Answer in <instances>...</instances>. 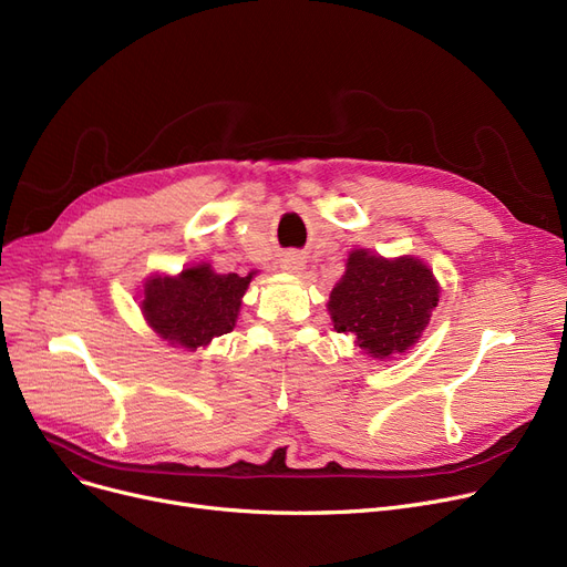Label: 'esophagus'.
Segmentation results:
<instances>
[{"label": "esophagus", "instance_id": "1", "mask_svg": "<svg viewBox=\"0 0 567 567\" xmlns=\"http://www.w3.org/2000/svg\"><path fill=\"white\" fill-rule=\"evenodd\" d=\"M280 268L287 274H301L303 271V257L299 252H285L280 259Z\"/></svg>", "mask_w": 567, "mask_h": 567}]
</instances>
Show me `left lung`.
Here are the masks:
<instances>
[{
	"instance_id": "left-lung-1",
	"label": "left lung",
	"mask_w": 567,
	"mask_h": 567,
	"mask_svg": "<svg viewBox=\"0 0 567 567\" xmlns=\"http://www.w3.org/2000/svg\"><path fill=\"white\" fill-rule=\"evenodd\" d=\"M439 303L432 268L411 255L385 259L365 248L349 252L329 312L338 333L351 336L372 359H393L419 342Z\"/></svg>"
}]
</instances>
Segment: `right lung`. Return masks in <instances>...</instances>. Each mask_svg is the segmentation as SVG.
Instances as JSON below:
<instances>
[{
    "instance_id": "add662e5",
    "label": "right lung",
    "mask_w": 567,
    "mask_h": 567,
    "mask_svg": "<svg viewBox=\"0 0 567 567\" xmlns=\"http://www.w3.org/2000/svg\"><path fill=\"white\" fill-rule=\"evenodd\" d=\"M252 276L216 274L202 261L178 276L148 278L140 308L163 340L195 351L234 329Z\"/></svg>"
}]
</instances>
